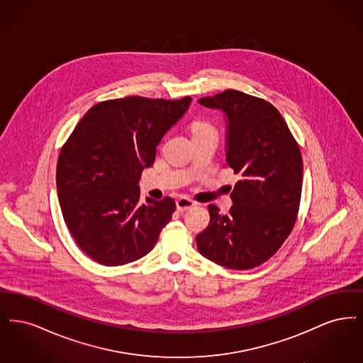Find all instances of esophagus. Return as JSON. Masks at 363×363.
Segmentation results:
<instances>
[{"label": "esophagus", "mask_w": 363, "mask_h": 363, "mask_svg": "<svg viewBox=\"0 0 363 363\" xmlns=\"http://www.w3.org/2000/svg\"><path fill=\"white\" fill-rule=\"evenodd\" d=\"M196 206H197V203L190 200L188 197H181L179 200H177V209L179 212H186V211H189L190 208L196 207Z\"/></svg>", "instance_id": "obj_1"}]
</instances>
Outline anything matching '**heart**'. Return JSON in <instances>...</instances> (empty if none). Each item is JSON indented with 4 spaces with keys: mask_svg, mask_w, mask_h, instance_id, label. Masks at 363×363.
I'll list each match as a JSON object with an SVG mask.
<instances>
[{
    "mask_svg": "<svg viewBox=\"0 0 363 363\" xmlns=\"http://www.w3.org/2000/svg\"><path fill=\"white\" fill-rule=\"evenodd\" d=\"M191 132H193V135H199V133L215 132V130H213V128H212L209 123H207V122L197 121L191 125Z\"/></svg>",
    "mask_w": 363,
    "mask_h": 363,
    "instance_id": "heart-1",
    "label": "heart"
}]
</instances>
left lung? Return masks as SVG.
<instances>
[{"label": "left lung", "mask_w": 363, "mask_h": 363, "mask_svg": "<svg viewBox=\"0 0 363 363\" xmlns=\"http://www.w3.org/2000/svg\"><path fill=\"white\" fill-rule=\"evenodd\" d=\"M227 117L225 160L240 174L228 215L208 206L209 225L196 237L199 252L231 269H252L271 259L293 231L302 191L299 147L277 107L225 89L199 99Z\"/></svg>", "instance_id": "8db88e82"}]
</instances>
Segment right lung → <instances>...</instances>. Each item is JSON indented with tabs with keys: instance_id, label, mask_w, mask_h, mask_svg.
I'll list each match as a JSON object with an SVG mask.
<instances>
[{
	"instance_id": "add662e5",
	"label": "right lung",
	"mask_w": 363,
	"mask_h": 363,
	"mask_svg": "<svg viewBox=\"0 0 363 363\" xmlns=\"http://www.w3.org/2000/svg\"><path fill=\"white\" fill-rule=\"evenodd\" d=\"M190 102V96L106 101L92 106L72 132L57 163V191L67 227L88 257L117 267L155 246L175 203L147 197L138 204V181Z\"/></svg>"
}]
</instances>
